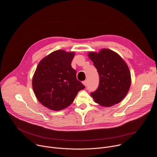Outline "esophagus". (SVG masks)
Returning <instances> with one entry per match:
<instances>
[{"instance_id":"1","label":"esophagus","mask_w":157,"mask_h":157,"mask_svg":"<svg viewBox=\"0 0 157 157\" xmlns=\"http://www.w3.org/2000/svg\"><path fill=\"white\" fill-rule=\"evenodd\" d=\"M82 83L83 84V85H84V86H85L86 87V86H87V80H85V81H83V82H82Z\"/></svg>"}]
</instances>
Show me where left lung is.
<instances>
[{
  "mask_svg": "<svg viewBox=\"0 0 157 157\" xmlns=\"http://www.w3.org/2000/svg\"><path fill=\"white\" fill-rule=\"evenodd\" d=\"M99 74V86L90 94L94 102L110 107L121 101L127 95L131 83L128 65L119 55L103 48L98 53H88Z\"/></svg>",
  "mask_w": 157,
  "mask_h": 157,
  "instance_id": "obj_1",
  "label": "left lung"
}]
</instances>
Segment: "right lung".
<instances>
[{
	"label": "right lung",
	"mask_w": 157,
	"mask_h": 157,
	"mask_svg": "<svg viewBox=\"0 0 157 157\" xmlns=\"http://www.w3.org/2000/svg\"><path fill=\"white\" fill-rule=\"evenodd\" d=\"M75 52L55 51L38 63L32 86L38 101L48 109L60 111L74 102L78 92L85 88L77 79L71 63Z\"/></svg>",
	"instance_id": "add662e5"
}]
</instances>
